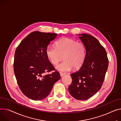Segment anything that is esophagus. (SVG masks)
<instances>
[{
    "label": "esophagus",
    "mask_w": 121,
    "mask_h": 121,
    "mask_svg": "<svg viewBox=\"0 0 121 121\" xmlns=\"http://www.w3.org/2000/svg\"><path fill=\"white\" fill-rule=\"evenodd\" d=\"M65 74H65V73H63V72H60V75L61 76H63V75H65Z\"/></svg>",
    "instance_id": "obj_1"
}]
</instances>
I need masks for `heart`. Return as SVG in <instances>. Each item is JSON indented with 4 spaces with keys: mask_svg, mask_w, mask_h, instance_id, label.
I'll return each instance as SVG.
<instances>
[{
    "mask_svg": "<svg viewBox=\"0 0 121 121\" xmlns=\"http://www.w3.org/2000/svg\"><path fill=\"white\" fill-rule=\"evenodd\" d=\"M46 54L54 65H57L63 59V56L64 60L56 67V69L60 71L67 72L73 67L77 69L82 66L86 57V48L81 42L64 37L56 42L55 47H48Z\"/></svg>",
    "mask_w": 121,
    "mask_h": 121,
    "instance_id": "1",
    "label": "heart"
}]
</instances>
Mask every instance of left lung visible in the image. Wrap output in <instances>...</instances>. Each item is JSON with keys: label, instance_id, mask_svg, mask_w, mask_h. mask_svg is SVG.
<instances>
[{"label": "left lung", "instance_id": "8db88e82", "mask_svg": "<svg viewBox=\"0 0 121 121\" xmlns=\"http://www.w3.org/2000/svg\"><path fill=\"white\" fill-rule=\"evenodd\" d=\"M79 35L86 48V57L77 71L70 74L72 83L69 87L71 95L79 100L91 97L101 88L108 65L104 48L92 35L83 34Z\"/></svg>", "mask_w": 121, "mask_h": 121}]
</instances>
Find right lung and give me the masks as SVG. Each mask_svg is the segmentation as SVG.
Returning a JSON list of instances; mask_svg holds the SVG:
<instances>
[{"label": "right lung", "instance_id": "add662e5", "mask_svg": "<svg viewBox=\"0 0 121 121\" xmlns=\"http://www.w3.org/2000/svg\"><path fill=\"white\" fill-rule=\"evenodd\" d=\"M57 34L34 31L24 38L15 50L13 69L20 90L29 98L41 100L50 94L60 78L59 72L46 54V50Z\"/></svg>", "mask_w": 121, "mask_h": 121}]
</instances>
